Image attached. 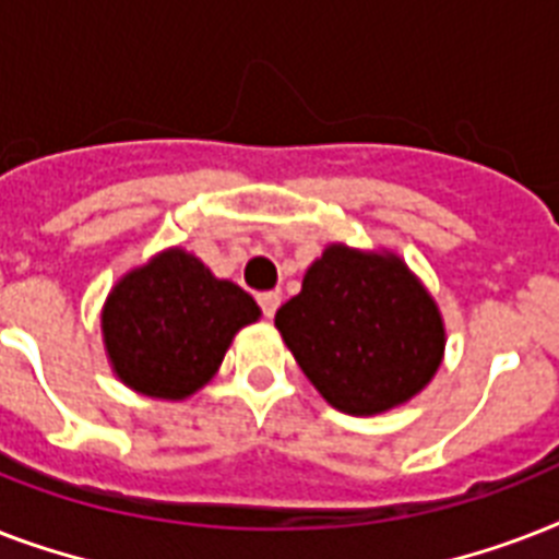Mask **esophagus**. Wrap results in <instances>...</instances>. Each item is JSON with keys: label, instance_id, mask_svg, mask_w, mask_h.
I'll list each match as a JSON object with an SVG mask.
<instances>
[{"label": "esophagus", "instance_id": "34e87169", "mask_svg": "<svg viewBox=\"0 0 559 559\" xmlns=\"http://www.w3.org/2000/svg\"><path fill=\"white\" fill-rule=\"evenodd\" d=\"M258 305H261L263 316H266V319H272V316H275V310L281 307V296L278 293H261V296H258Z\"/></svg>", "mask_w": 559, "mask_h": 559}]
</instances>
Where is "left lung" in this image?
Instances as JSON below:
<instances>
[{
  "mask_svg": "<svg viewBox=\"0 0 559 559\" xmlns=\"http://www.w3.org/2000/svg\"><path fill=\"white\" fill-rule=\"evenodd\" d=\"M275 328L307 380L348 415H380L415 397L443 357L432 296L394 254L324 249Z\"/></svg>",
  "mask_w": 559,
  "mask_h": 559,
  "instance_id": "left-lung-1",
  "label": "left lung"
}]
</instances>
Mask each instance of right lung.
Returning a JSON list of instances; mask_svg holds the SVG:
<instances>
[{"mask_svg": "<svg viewBox=\"0 0 559 559\" xmlns=\"http://www.w3.org/2000/svg\"><path fill=\"white\" fill-rule=\"evenodd\" d=\"M258 316L249 293L170 249L118 281L100 324L112 368L130 389L182 400L214 377L231 336Z\"/></svg>", "mask_w": 559, "mask_h": 559, "instance_id": "add662e5", "label": "right lung"}]
</instances>
